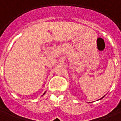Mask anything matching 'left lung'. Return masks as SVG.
I'll use <instances>...</instances> for the list:
<instances>
[{"instance_id":"left-lung-1","label":"left lung","mask_w":121,"mask_h":121,"mask_svg":"<svg viewBox=\"0 0 121 121\" xmlns=\"http://www.w3.org/2000/svg\"><path fill=\"white\" fill-rule=\"evenodd\" d=\"M102 98H103V97H102Z\"/></svg>"}]
</instances>
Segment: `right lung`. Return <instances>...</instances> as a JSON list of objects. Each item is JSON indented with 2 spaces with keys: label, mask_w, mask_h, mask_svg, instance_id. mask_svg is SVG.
I'll return each instance as SVG.
<instances>
[{
  "label": "right lung",
  "mask_w": 121,
  "mask_h": 121,
  "mask_svg": "<svg viewBox=\"0 0 121 121\" xmlns=\"http://www.w3.org/2000/svg\"><path fill=\"white\" fill-rule=\"evenodd\" d=\"M45 93H44V94H45ZM44 94H43V95H44Z\"/></svg>",
  "instance_id": "obj_1"
}]
</instances>
